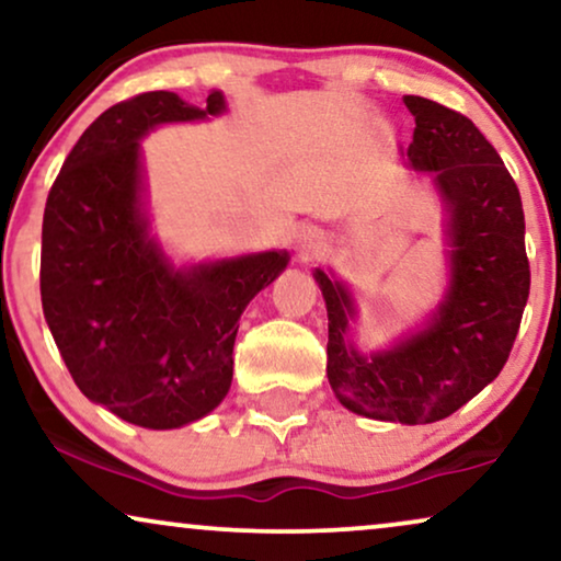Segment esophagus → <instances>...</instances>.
I'll return each instance as SVG.
<instances>
[{"label": "esophagus", "instance_id": "esophagus-1", "mask_svg": "<svg viewBox=\"0 0 561 561\" xmlns=\"http://www.w3.org/2000/svg\"><path fill=\"white\" fill-rule=\"evenodd\" d=\"M313 244H317V242H313L311 237H304V240H301V248H304V250H311Z\"/></svg>", "mask_w": 561, "mask_h": 561}]
</instances>
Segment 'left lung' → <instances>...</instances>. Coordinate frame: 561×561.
Masks as SVG:
<instances>
[{
    "instance_id": "8db88e82",
    "label": "left lung",
    "mask_w": 561,
    "mask_h": 561,
    "mask_svg": "<svg viewBox=\"0 0 561 561\" xmlns=\"http://www.w3.org/2000/svg\"><path fill=\"white\" fill-rule=\"evenodd\" d=\"M416 119L409 158L432 171L449 211L451 286L432 324L396 350L357 355L344 342L350 294L313 273L327 301V378L344 409L398 424L447 419L497 378L516 342L531 267L516 181L485 135L449 106L403 96Z\"/></svg>"
}]
</instances>
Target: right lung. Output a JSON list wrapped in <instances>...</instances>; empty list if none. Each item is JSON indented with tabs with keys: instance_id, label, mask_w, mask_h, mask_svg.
<instances>
[{
	"instance_id": "1",
	"label": "right lung",
	"mask_w": 561,
	"mask_h": 561,
	"mask_svg": "<svg viewBox=\"0 0 561 561\" xmlns=\"http://www.w3.org/2000/svg\"><path fill=\"white\" fill-rule=\"evenodd\" d=\"M225 112L209 91L191 106L145 91L91 122L53 181L43 214L41 296L60 357L89 401L145 428H175L217 409L252 296L288 252L173 271L140 211V137L163 122Z\"/></svg>"
}]
</instances>
